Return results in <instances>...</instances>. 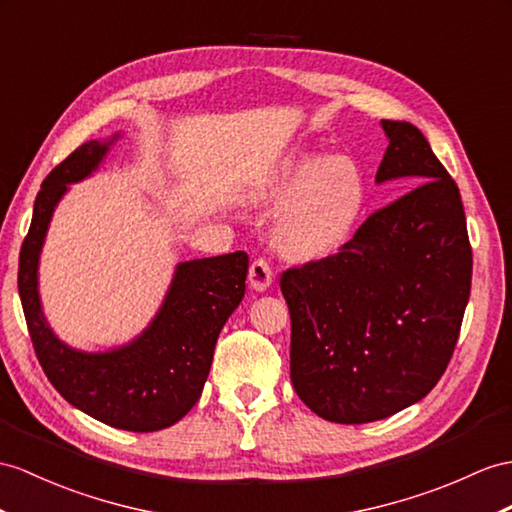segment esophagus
Returning <instances> with one entry per match:
<instances>
[{
  "label": "esophagus",
  "mask_w": 512,
  "mask_h": 512,
  "mask_svg": "<svg viewBox=\"0 0 512 512\" xmlns=\"http://www.w3.org/2000/svg\"><path fill=\"white\" fill-rule=\"evenodd\" d=\"M249 286H252L254 291H267L271 282H273V271L269 267V263L265 258H256L252 265H249Z\"/></svg>",
  "instance_id": "1"
}]
</instances>
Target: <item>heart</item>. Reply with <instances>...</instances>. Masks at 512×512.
I'll return each mask as SVG.
<instances>
[{"instance_id": "1", "label": "heart", "mask_w": 512, "mask_h": 512, "mask_svg": "<svg viewBox=\"0 0 512 512\" xmlns=\"http://www.w3.org/2000/svg\"><path fill=\"white\" fill-rule=\"evenodd\" d=\"M252 195L258 202H282L273 226L280 252L313 260L350 236L365 204V178L352 158L323 160L299 149L284 156Z\"/></svg>"}]
</instances>
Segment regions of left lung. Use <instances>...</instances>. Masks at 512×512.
Masks as SVG:
<instances>
[{
	"label": "left lung",
	"instance_id": "1",
	"mask_svg": "<svg viewBox=\"0 0 512 512\" xmlns=\"http://www.w3.org/2000/svg\"><path fill=\"white\" fill-rule=\"evenodd\" d=\"M376 182L410 189L373 213L339 254L286 269L291 382L334 423L386 419L441 380L471 291V245L458 186L413 123L382 119Z\"/></svg>",
	"mask_w": 512,
	"mask_h": 512
}]
</instances>
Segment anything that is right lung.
<instances>
[{
  "instance_id": "1",
  "label": "right lung",
  "mask_w": 512,
  "mask_h": 512,
  "mask_svg": "<svg viewBox=\"0 0 512 512\" xmlns=\"http://www.w3.org/2000/svg\"><path fill=\"white\" fill-rule=\"evenodd\" d=\"M119 136L80 145L43 180L19 254V297L36 358L71 406L112 428L156 432L180 421L202 395L219 332L245 295L249 258L234 252L180 263L156 317L126 345L82 352L60 341L39 295L49 221L69 184L97 171Z\"/></svg>"
}]
</instances>
